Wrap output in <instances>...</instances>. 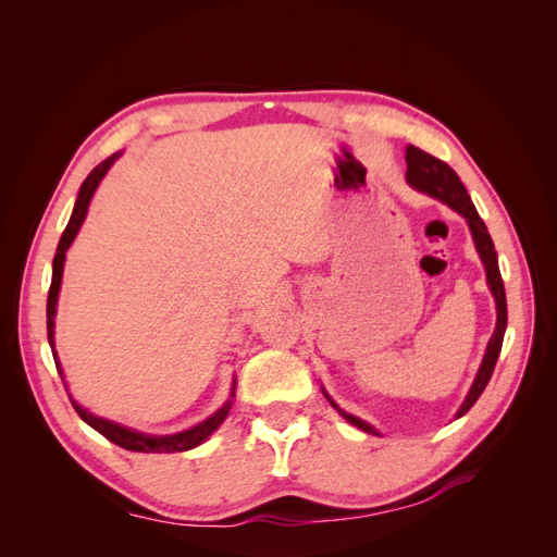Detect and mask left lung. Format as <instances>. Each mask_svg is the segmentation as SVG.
Returning a JSON list of instances; mask_svg holds the SVG:
<instances>
[{"mask_svg": "<svg viewBox=\"0 0 557 557\" xmlns=\"http://www.w3.org/2000/svg\"><path fill=\"white\" fill-rule=\"evenodd\" d=\"M407 183L411 185L413 190L425 193V195H430L434 199L444 201L446 207H450L455 213H460L465 218L467 225H469V232H471V239H474V246L479 250V258H481V262L485 267L487 288H491V293L495 297V309H497L495 332L491 336V342H487V346H485V352H483V360H481V367H479V372H476V379H474V383H471L469 393H467L465 401L460 404L458 413H455V418H462L471 407H474V401L485 391L487 381H491L493 369H495L497 358H499V350H502L504 332H507V295H504V283H502L499 264H497V250H495V244L491 239V234H487L485 223L481 221V215H479V211L474 207V201H471V197L467 195L460 176L455 174L444 160L434 158V156L425 153V150H420L416 146H407ZM323 395L327 397V401L332 404V407L348 420L350 425H356V428H360L362 432H369V434H379V430L369 425L367 420L339 409V404H336L327 395L325 387H323Z\"/></svg>", "mask_w": 557, "mask_h": 557, "instance_id": "obj_1", "label": "left lung"}]
</instances>
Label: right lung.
Masks as SVG:
<instances>
[{"mask_svg": "<svg viewBox=\"0 0 557 557\" xmlns=\"http://www.w3.org/2000/svg\"><path fill=\"white\" fill-rule=\"evenodd\" d=\"M117 158H121V153H113L104 162H99L95 170L88 174V178L83 181L78 197H76L74 211H72V218H70V223H66V227L62 232L58 250H55V258H53V278H50L48 305H46V327H48V344H50V350H53V360H55L58 374H60L64 387H66V381H64V372H62V364L58 360V350H55V313H58V295H60V285H62L66 250H70L83 221H86L88 207H90L95 190L99 188V183H102V178L107 176V172L111 170ZM234 385H237V381L232 383L230 399L223 404L221 409L211 413L207 420H201V423H197L188 430H183V432H174V434H146V432H139V430H132V428L115 423V420H107V418H99V416L90 413L86 407H81L76 399H72V395H70V399L74 404L76 413L83 418V423H88L92 430H97L99 434L107 436V440L113 442L115 446H121L125 450H134V453H183V450H190L199 444H205L209 436L223 425V420L227 418L232 404H234Z\"/></svg>", "mask_w": 557, "mask_h": 557, "instance_id": "obj_1", "label": "right lung"}]
</instances>
